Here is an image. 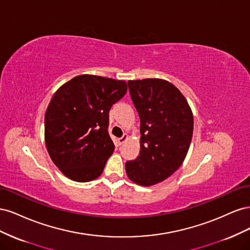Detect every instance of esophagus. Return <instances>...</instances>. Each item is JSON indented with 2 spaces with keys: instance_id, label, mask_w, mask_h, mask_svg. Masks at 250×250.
<instances>
[{
  "instance_id": "obj_1",
  "label": "esophagus",
  "mask_w": 250,
  "mask_h": 250,
  "mask_svg": "<svg viewBox=\"0 0 250 250\" xmlns=\"http://www.w3.org/2000/svg\"><path fill=\"white\" fill-rule=\"evenodd\" d=\"M128 139V135L127 134H124L123 137H121L120 139H118V143H119V145H122V144L126 141Z\"/></svg>"
}]
</instances>
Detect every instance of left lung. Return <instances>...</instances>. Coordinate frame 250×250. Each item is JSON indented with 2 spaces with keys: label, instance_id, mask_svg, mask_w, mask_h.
Returning a JSON list of instances; mask_svg holds the SVG:
<instances>
[{
  "label": "left lung",
  "instance_id": "8db88e82",
  "mask_svg": "<svg viewBox=\"0 0 250 250\" xmlns=\"http://www.w3.org/2000/svg\"><path fill=\"white\" fill-rule=\"evenodd\" d=\"M131 100L141 120V150L125 165L133 183L150 187L170 177L190 148L194 120L180 90L167 80H129Z\"/></svg>",
  "mask_w": 250,
  "mask_h": 250
}]
</instances>
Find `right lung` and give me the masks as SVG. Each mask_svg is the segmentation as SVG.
<instances>
[{"instance_id": "obj_1", "label": "right lung", "mask_w": 250, "mask_h": 250, "mask_svg": "<svg viewBox=\"0 0 250 250\" xmlns=\"http://www.w3.org/2000/svg\"><path fill=\"white\" fill-rule=\"evenodd\" d=\"M126 92L124 80L87 74L56 90L44 116V141L66 177L86 183L101 175L115 150L107 130L109 110Z\"/></svg>"}]
</instances>
